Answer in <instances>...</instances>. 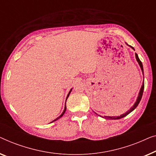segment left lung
<instances>
[{"label":"left lung","mask_w":156,"mask_h":156,"mask_svg":"<svg viewBox=\"0 0 156 156\" xmlns=\"http://www.w3.org/2000/svg\"><path fill=\"white\" fill-rule=\"evenodd\" d=\"M136 60L138 61V63H139V64L140 66V67H141V71H142V73L144 74V69H143V65H142V63L141 61H140V59L139 58V56H138V54H136ZM144 83H143V85H142V86L141 87V90H140V92H139V96H138V98L136 100V102H135V104L133 105V106L131 107V108L129 109V111H127L126 112H125L124 114H123L121 116H119V117H106L105 116V119H122V118L126 117V115H128L129 113L131 112L133 109H134L136 107L138 106V105H139V103L140 102V101L141 100V98H142V95H143V93H144Z\"/></svg>","instance_id":"left-lung-1"}]
</instances>
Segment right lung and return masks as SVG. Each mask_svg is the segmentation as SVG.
<instances>
[{
	"instance_id": "obj_1",
	"label": "right lung",
	"mask_w": 156,
	"mask_h": 156,
	"mask_svg": "<svg viewBox=\"0 0 156 156\" xmlns=\"http://www.w3.org/2000/svg\"><path fill=\"white\" fill-rule=\"evenodd\" d=\"M71 90H72V89H71ZM71 90H70V92H69V94H68V95H67V98H69V95H70V93H71ZM67 98H66V100H67ZM66 105H65V108H64V110H63V113H62V114H61V115L60 116H59V117H57L56 119H54L53 122H54V121H56V120H57V119H59V118H60V117H62V116L63 115V114H64V113H65V112H66Z\"/></svg>"
}]
</instances>
